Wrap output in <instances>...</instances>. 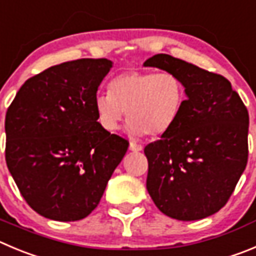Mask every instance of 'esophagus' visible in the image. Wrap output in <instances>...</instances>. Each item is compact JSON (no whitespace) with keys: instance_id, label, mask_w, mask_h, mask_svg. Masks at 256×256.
Segmentation results:
<instances>
[{"instance_id":"1","label":"esophagus","mask_w":256,"mask_h":256,"mask_svg":"<svg viewBox=\"0 0 256 256\" xmlns=\"http://www.w3.org/2000/svg\"><path fill=\"white\" fill-rule=\"evenodd\" d=\"M130 150L131 152H142V146L140 144H136V142H130Z\"/></svg>"}]
</instances>
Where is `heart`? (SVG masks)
<instances>
[{"label": "heart", "instance_id": "heart-1", "mask_svg": "<svg viewBox=\"0 0 256 256\" xmlns=\"http://www.w3.org/2000/svg\"><path fill=\"white\" fill-rule=\"evenodd\" d=\"M186 101L182 80L170 72L128 70L110 82V92L94 97L100 126L112 132L126 116L134 136H160L178 121Z\"/></svg>", "mask_w": 256, "mask_h": 256}]
</instances>
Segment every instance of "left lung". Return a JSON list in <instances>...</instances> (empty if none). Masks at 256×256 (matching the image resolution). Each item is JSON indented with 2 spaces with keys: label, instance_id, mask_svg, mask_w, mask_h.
Wrapping results in <instances>:
<instances>
[{
  "label": "left lung",
  "instance_id": "obj_1",
  "mask_svg": "<svg viewBox=\"0 0 256 256\" xmlns=\"http://www.w3.org/2000/svg\"><path fill=\"white\" fill-rule=\"evenodd\" d=\"M144 66L176 74L187 96L176 125L145 146L148 192L172 218L211 216L225 206L246 166V107L225 77L182 59L156 54Z\"/></svg>",
  "mask_w": 256,
  "mask_h": 256
}]
</instances>
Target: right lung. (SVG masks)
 <instances>
[{
    "label": "right lung",
    "mask_w": 256,
    "mask_h": 256,
    "mask_svg": "<svg viewBox=\"0 0 256 256\" xmlns=\"http://www.w3.org/2000/svg\"><path fill=\"white\" fill-rule=\"evenodd\" d=\"M111 68L104 58L50 66L28 78L7 108V168L46 218L87 217L128 152V140L100 126L93 104Z\"/></svg>",
    "instance_id": "1"
}]
</instances>
